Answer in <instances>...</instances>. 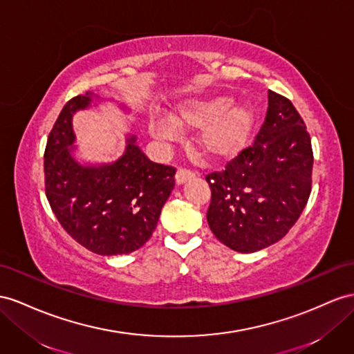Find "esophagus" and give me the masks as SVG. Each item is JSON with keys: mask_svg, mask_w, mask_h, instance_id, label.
Masks as SVG:
<instances>
[{"mask_svg": "<svg viewBox=\"0 0 354 354\" xmlns=\"http://www.w3.org/2000/svg\"><path fill=\"white\" fill-rule=\"evenodd\" d=\"M196 176V171H193L192 169H187V167H179L178 169V171H176V176H175V179H176V184H184V183H187L188 179H192V178H194Z\"/></svg>", "mask_w": 354, "mask_h": 354, "instance_id": "1", "label": "esophagus"}]
</instances>
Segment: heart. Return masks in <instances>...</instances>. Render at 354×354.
Listing matches in <instances>:
<instances>
[{
	"instance_id": "heart-1",
	"label": "heart",
	"mask_w": 354,
	"mask_h": 354,
	"mask_svg": "<svg viewBox=\"0 0 354 354\" xmlns=\"http://www.w3.org/2000/svg\"><path fill=\"white\" fill-rule=\"evenodd\" d=\"M233 103L230 95L187 100L176 107L174 122L185 131L202 130L201 147L206 156L216 161H229L247 147L256 124L251 106ZM152 133L167 140L178 136L176 127L167 121H153Z\"/></svg>"
}]
</instances>
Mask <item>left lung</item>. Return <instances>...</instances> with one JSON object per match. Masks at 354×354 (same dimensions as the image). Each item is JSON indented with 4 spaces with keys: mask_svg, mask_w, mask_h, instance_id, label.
<instances>
[{
    "mask_svg": "<svg viewBox=\"0 0 354 354\" xmlns=\"http://www.w3.org/2000/svg\"><path fill=\"white\" fill-rule=\"evenodd\" d=\"M265 124L254 143L206 175L211 187L207 224L215 238L239 252L283 239L311 194L314 156L310 133L293 103L268 93Z\"/></svg>",
    "mask_w": 354,
    "mask_h": 354,
    "instance_id": "obj_1",
    "label": "left lung"
}]
</instances>
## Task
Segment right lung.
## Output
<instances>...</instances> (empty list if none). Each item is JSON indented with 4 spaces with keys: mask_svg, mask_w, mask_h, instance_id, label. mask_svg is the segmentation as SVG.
<instances>
[{
    "mask_svg": "<svg viewBox=\"0 0 354 354\" xmlns=\"http://www.w3.org/2000/svg\"><path fill=\"white\" fill-rule=\"evenodd\" d=\"M93 94L64 104L44 149V189L53 214L71 238L100 256L129 254L156 230L176 169L152 162L130 138L124 156L111 165L80 166L70 156L71 116Z\"/></svg>",
    "mask_w": 354,
    "mask_h": 354,
    "instance_id": "add662e5",
    "label": "right lung"
}]
</instances>
